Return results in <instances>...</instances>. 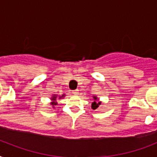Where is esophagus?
Returning a JSON list of instances; mask_svg holds the SVG:
<instances>
[{
  "label": "esophagus",
  "instance_id": "obj_1",
  "mask_svg": "<svg viewBox=\"0 0 157 157\" xmlns=\"http://www.w3.org/2000/svg\"><path fill=\"white\" fill-rule=\"evenodd\" d=\"M78 92H79V90H72V94H78Z\"/></svg>",
  "mask_w": 157,
  "mask_h": 157
}]
</instances>
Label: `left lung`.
<instances>
[{"mask_svg":"<svg viewBox=\"0 0 157 157\" xmlns=\"http://www.w3.org/2000/svg\"><path fill=\"white\" fill-rule=\"evenodd\" d=\"M94 100H96V99H97V98H96V97H94ZM99 104H100V103H97L95 101H94V102L92 103V106H91V107H92V108H93V109H96L97 107H98V105Z\"/></svg>","mask_w":157,"mask_h":157,"instance_id":"1","label":"left lung"}]
</instances>
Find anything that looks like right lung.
<instances>
[{
    "mask_svg": "<svg viewBox=\"0 0 157 157\" xmlns=\"http://www.w3.org/2000/svg\"><path fill=\"white\" fill-rule=\"evenodd\" d=\"M63 95H64V94H63ZM63 96H62V97H63ZM62 97H60V98H62ZM56 98H57L56 95L53 96V98H52L53 102H52V103H51V104H52L53 106H55V105H57V103H56V102H55V100H56Z\"/></svg>",
    "mask_w": 157,
    "mask_h": 157,
    "instance_id": "add662e5",
    "label": "right lung"
}]
</instances>
